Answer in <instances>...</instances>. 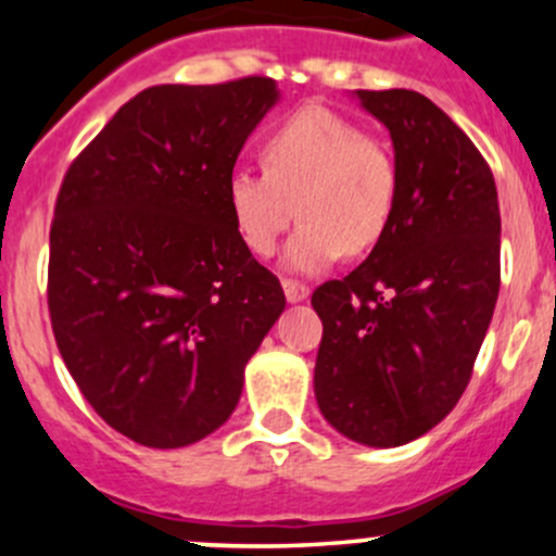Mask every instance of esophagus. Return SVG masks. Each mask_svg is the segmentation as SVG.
<instances>
[{
	"instance_id": "34e87169",
	"label": "esophagus",
	"mask_w": 556,
	"mask_h": 556,
	"mask_svg": "<svg viewBox=\"0 0 556 556\" xmlns=\"http://www.w3.org/2000/svg\"><path fill=\"white\" fill-rule=\"evenodd\" d=\"M282 290H285V299H288L290 304H301V301L309 295V288L301 282H293V279H282Z\"/></svg>"
}]
</instances>
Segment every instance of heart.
Returning <instances> with one entry per match:
<instances>
[{
    "label": "heart",
    "mask_w": 556,
    "mask_h": 556,
    "mask_svg": "<svg viewBox=\"0 0 556 556\" xmlns=\"http://www.w3.org/2000/svg\"><path fill=\"white\" fill-rule=\"evenodd\" d=\"M263 172L237 169L226 182L233 231L255 255H271L299 204L301 226L285 247V266L319 274L346 252L382 239L397 199L390 148L350 117L304 106L263 139Z\"/></svg>",
    "instance_id": "1"
}]
</instances>
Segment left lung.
Listing matches in <instances>:
<instances>
[{
  "label": "left lung",
  "mask_w": 556,
  "mask_h": 556,
  "mask_svg": "<svg viewBox=\"0 0 556 556\" xmlns=\"http://www.w3.org/2000/svg\"><path fill=\"white\" fill-rule=\"evenodd\" d=\"M355 99L390 131L397 199L371 255L314 290V395L341 435L390 450L433 430L468 387L501 290V210L486 161L428 97Z\"/></svg>",
  "instance_id": "left-lung-1"
}]
</instances>
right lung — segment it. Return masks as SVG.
Returning <instances> with one entry per match:
<instances>
[{"mask_svg": "<svg viewBox=\"0 0 556 556\" xmlns=\"http://www.w3.org/2000/svg\"><path fill=\"white\" fill-rule=\"evenodd\" d=\"M277 83L153 86L112 115L61 182L50 226L55 344L110 428L153 450L215 433L285 312L233 231L226 182Z\"/></svg>", "mask_w": 556, "mask_h": 556, "instance_id": "1", "label": "right lung"}]
</instances>
